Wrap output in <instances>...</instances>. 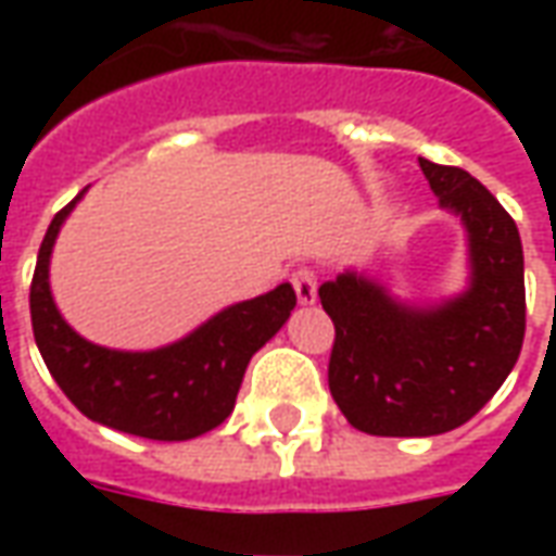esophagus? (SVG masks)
I'll use <instances>...</instances> for the list:
<instances>
[{
    "label": "esophagus",
    "instance_id": "esophagus-1",
    "mask_svg": "<svg viewBox=\"0 0 556 556\" xmlns=\"http://www.w3.org/2000/svg\"><path fill=\"white\" fill-rule=\"evenodd\" d=\"M291 286L298 291V301L313 303L318 298V270L315 267L301 265L294 274H291Z\"/></svg>",
    "mask_w": 556,
    "mask_h": 556
}]
</instances>
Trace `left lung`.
I'll return each instance as SVG.
<instances>
[{"mask_svg":"<svg viewBox=\"0 0 556 556\" xmlns=\"http://www.w3.org/2000/svg\"><path fill=\"white\" fill-rule=\"evenodd\" d=\"M443 207L470 235V289L438 309L402 306L381 286L342 274L318 289L333 321L327 384L354 429L429 438L482 410L521 354L525 253L506 207L458 166L419 157Z\"/></svg>","mask_w":556,"mask_h":556,"instance_id":"obj_1","label":"left lung"}]
</instances>
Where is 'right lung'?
<instances>
[{
	"label": "right lung",
	"instance_id": "add662e5",
	"mask_svg": "<svg viewBox=\"0 0 556 556\" xmlns=\"http://www.w3.org/2000/svg\"><path fill=\"white\" fill-rule=\"evenodd\" d=\"M77 199L43 235L29 289L31 330L55 384L89 419L148 441H190L217 429L235 408L250 357L294 309V289L282 282L235 303L169 349L130 354L91 345L65 325L47 282L55 235Z\"/></svg>",
	"mask_w": 556,
	"mask_h": 556
}]
</instances>
